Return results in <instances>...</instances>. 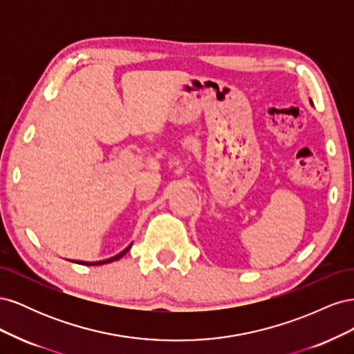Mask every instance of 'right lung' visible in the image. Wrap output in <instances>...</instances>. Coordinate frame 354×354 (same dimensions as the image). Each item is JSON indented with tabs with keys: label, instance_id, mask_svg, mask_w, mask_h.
<instances>
[{
	"label": "right lung",
	"instance_id": "add662e5",
	"mask_svg": "<svg viewBox=\"0 0 354 354\" xmlns=\"http://www.w3.org/2000/svg\"><path fill=\"white\" fill-rule=\"evenodd\" d=\"M131 248V245L130 246H127V248L122 251V252H120V254H116L115 257H112V259H108V260H103V261H95V263H84V261H80V264H85V266H99V264H106V263H112V261H115V260H120L121 257Z\"/></svg>",
	"mask_w": 354,
	"mask_h": 354
}]
</instances>
